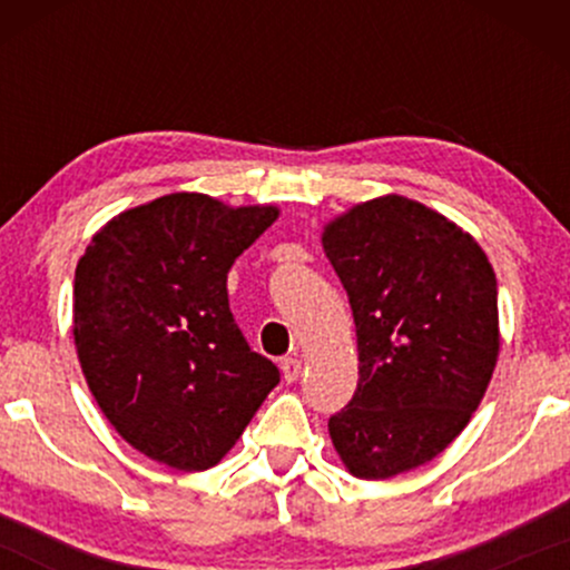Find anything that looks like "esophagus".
I'll return each instance as SVG.
<instances>
[{
	"mask_svg": "<svg viewBox=\"0 0 570 570\" xmlns=\"http://www.w3.org/2000/svg\"><path fill=\"white\" fill-rule=\"evenodd\" d=\"M299 370H303V364H299V358H284L281 362V372H284V381L286 383H294L299 377Z\"/></svg>",
	"mask_w": 570,
	"mask_h": 570,
	"instance_id": "34e87169",
	"label": "esophagus"
}]
</instances>
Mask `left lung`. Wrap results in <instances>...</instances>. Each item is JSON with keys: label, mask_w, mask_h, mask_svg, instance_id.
<instances>
[{"label": "left lung", "mask_w": 570, "mask_h": 570, "mask_svg": "<svg viewBox=\"0 0 570 570\" xmlns=\"http://www.w3.org/2000/svg\"><path fill=\"white\" fill-rule=\"evenodd\" d=\"M322 246L358 351L330 436L353 476L389 480L440 455L480 407L501 351L495 273L472 233L396 193L326 222Z\"/></svg>", "instance_id": "obj_1"}]
</instances>
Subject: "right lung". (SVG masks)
<instances>
[{
    "label": "right lung",
    "instance_id": "obj_1",
    "mask_svg": "<svg viewBox=\"0 0 570 570\" xmlns=\"http://www.w3.org/2000/svg\"><path fill=\"white\" fill-rule=\"evenodd\" d=\"M278 214L171 193L109 219L77 263L82 375L117 434L153 461L217 466L276 389V364L235 326L227 273Z\"/></svg>",
    "mask_w": 570,
    "mask_h": 570
}]
</instances>
